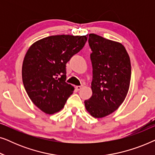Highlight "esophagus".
<instances>
[{
	"label": "esophagus",
	"mask_w": 155,
	"mask_h": 155,
	"mask_svg": "<svg viewBox=\"0 0 155 155\" xmlns=\"http://www.w3.org/2000/svg\"><path fill=\"white\" fill-rule=\"evenodd\" d=\"M82 87H83V86H82V85H79V86H76L75 87V88H76V90H81V89L82 88Z\"/></svg>",
	"instance_id": "esophagus-1"
}]
</instances>
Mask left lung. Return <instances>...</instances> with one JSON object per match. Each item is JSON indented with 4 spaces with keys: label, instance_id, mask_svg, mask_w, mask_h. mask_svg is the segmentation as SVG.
<instances>
[{
    "label": "left lung",
    "instance_id": "1",
    "mask_svg": "<svg viewBox=\"0 0 155 155\" xmlns=\"http://www.w3.org/2000/svg\"><path fill=\"white\" fill-rule=\"evenodd\" d=\"M92 53V95L84 101L91 116L103 118L116 111L128 94L131 78L130 57L119 42L90 34Z\"/></svg>",
    "mask_w": 155,
    "mask_h": 155
}]
</instances>
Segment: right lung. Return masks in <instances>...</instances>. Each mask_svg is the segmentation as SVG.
I'll return each instance as SVG.
<instances>
[{"mask_svg": "<svg viewBox=\"0 0 155 155\" xmlns=\"http://www.w3.org/2000/svg\"><path fill=\"white\" fill-rule=\"evenodd\" d=\"M87 35H55L31 45L25 54L22 76L31 101L44 113L61 111L74 87L65 82L66 63L83 48Z\"/></svg>", "mask_w": 155, "mask_h": 155, "instance_id": "add662e5", "label": "right lung"}]
</instances>
